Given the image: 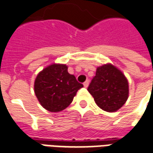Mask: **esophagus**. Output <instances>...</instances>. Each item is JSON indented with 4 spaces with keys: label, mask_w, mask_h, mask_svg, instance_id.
<instances>
[{
    "label": "esophagus",
    "mask_w": 153,
    "mask_h": 153,
    "mask_svg": "<svg viewBox=\"0 0 153 153\" xmlns=\"http://www.w3.org/2000/svg\"><path fill=\"white\" fill-rule=\"evenodd\" d=\"M83 86H84L85 87H88V86H89V80H86V81L84 82V83H83Z\"/></svg>",
    "instance_id": "esophagus-1"
}]
</instances>
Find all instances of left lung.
Instances as JSON below:
<instances>
[{
    "label": "left lung",
    "instance_id": "1",
    "mask_svg": "<svg viewBox=\"0 0 153 153\" xmlns=\"http://www.w3.org/2000/svg\"><path fill=\"white\" fill-rule=\"evenodd\" d=\"M87 91L98 107L108 112L122 108L129 95L128 79L120 70L111 63L97 67Z\"/></svg>",
    "mask_w": 153,
    "mask_h": 153
}]
</instances>
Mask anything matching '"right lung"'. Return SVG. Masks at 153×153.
<instances>
[{"label":"right lung","instance_id":"add662e5","mask_svg":"<svg viewBox=\"0 0 153 153\" xmlns=\"http://www.w3.org/2000/svg\"><path fill=\"white\" fill-rule=\"evenodd\" d=\"M67 70L65 64L53 63L36 77L35 95L45 110L51 112L63 111L71 103L77 91L83 87Z\"/></svg>","mask_w":153,"mask_h":153}]
</instances>
